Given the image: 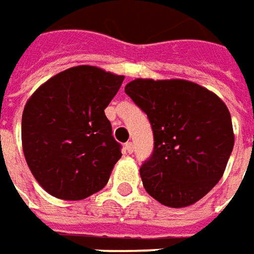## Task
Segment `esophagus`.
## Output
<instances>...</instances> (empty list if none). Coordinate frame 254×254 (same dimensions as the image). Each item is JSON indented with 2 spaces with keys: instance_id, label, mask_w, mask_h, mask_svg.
Instances as JSON below:
<instances>
[{
  "instance_id": "esophagus-1",
  "label": "esophagus",
  "mask_w": 254,
  "mask_h": 254,
  "mask_svg": "<svg viewBox=\"0 0 254 254\" xmlns=\"http://www.w3.org/2000/svg\"><path fill=\"white\" fill-rule=\"evenodd\" d=\"M125 149H127V153H132L133 152V144H132V142H127L125 143Z\"/></svg>"
}]
</instances>
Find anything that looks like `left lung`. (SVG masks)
Masks as SVG:
<instances>
[{"instance_id":"obj_1","label":"left lung","mask_w":254,"mask_h":254,"mask_svg":"<svg viewBox=\"0 0 254 254\" xmlns=\"http://www.w3.org/2000/svg\"><path fill=\"white\" fill-rule=\"evenodd\" d=\"M125 92L153 130V153L140 167L144 190L166 206L195 204L218 184L233 149L228 107L186 80L136 78Z\"/></svg>"}]
</instances>
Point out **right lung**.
Here are the masks:
<instances>
[{
  "instance_id": "1",
  "label": "right lung",
  "mask_w": 254,
  "mask_h": 254,
  "mask_svg": "<svg viewBox=\"0 0 254 254\" xmlns=\"http://www.w3.org/2000/svg\"><path fill=\"white\" fill-rule=\"evenodd\" d=\"M124 75L77 66L52 77L28 100L22 147L33 177L50 195L84 199L107 186L121 144L104 110Z\"/></svg>"
}]
</instances>
